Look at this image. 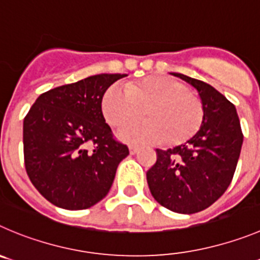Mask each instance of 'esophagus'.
<instances>
[{"label": "esophagus", "mask_w": 260, "mask_h": 260, "mask_svg": "<svg viewBox=\"0 0 260 260\" xmlns=\"http://www.w3.org/2000/svg\"><path fill=\"white\" fill-rule=\"evenodd\" d=\"M140 151V147L138 146H129V152H131V155H135V154H137V152Z\"/></svg>", "instance_id": "esophagus-1"}]
</instances>
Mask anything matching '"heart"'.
Segmentation results:
<instances>
[{"label": "heart", "instance_id": "b5f03b06", "mask_svg": "<svg viewBox=\"0 0 260 260\" xmlns=\"http://www.w3.org/2000/svg\"><path fill=\"white\" fill-rule=\"evenodd\" d=\"M148 119L125 125L118 137L132 144L177 145L187 141L200 128L204 109L200 97L177 79L151 75L127 86L111 84L101 100L106 122L119 127L141 115Z\"/></svg>", "mask_w": 260, "mask_h": 260}]
</instances>
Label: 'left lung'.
Returning <instances> with one entry per match:
<instances>
[{"mask_svg": "<svg viewBox=\"0 0 260 260\" xmlns=\"http://www.w3.org/2000/svg\"><path fill=\"white\" fill-rule=\"evenodd\" d=\"M199 92L204 116L198 132L182 145L156 149L157 160L146 173L155 200L172 212L192 214L210 207L234 177L244 136L234 104L214 87L172 73Z\"/></svg>", "mask_w": 260, "mask_h": 260, "instance_id": "1", "label": "left lung"}]
</instances>
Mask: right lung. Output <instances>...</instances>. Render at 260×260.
<instances>
[{"label": "right lung", "instance_id": "add662e5", "mask_svg": "<svg viewBox=\"0 0 260 260\" xmlns=\"http://www.w3.org/2000/svg\"><path fill=\"white\" fill-rule=\"evenodd\" d=\"M127 74H97L38 97L23 124L29 179L51 204L68 210L93 207L108 195L129 151L105 123L101 100Z\"/></svg>", "mask_w": 260, "mask_h": 260}]
</instances>
